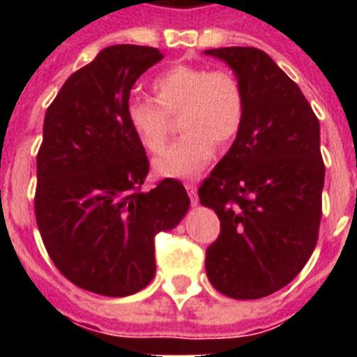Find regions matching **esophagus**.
I'll list each match as a JSON object with an SVG mask.
<instances>
[{
  "label": "esophagus",
  "mask_w": 357,
  "mask_h": 357,
  "mask_svg": "<svg viewBox=\"0 0 357 357\" xmlns=\"http://www.w3.org/2000/svg\"><path fill=\"white\" fill-rule=\"evenodd\" d=\"M185 189H187V192H189L192 206H196V204H198V192H196V185L195 183H185Z\"/></svg>",
  "instance_id": "34e87169"
}]
</instances>
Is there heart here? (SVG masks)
<instances>
[{"label":"heart","instance_id":"b5f03b06","mask_svg":"<svg viewBox=\"0 0 357 357\" xmlns=\"http://www.w3.org/2000/svg\"><path fill=\"white\" fill-rule=\"evenodd\" d=\"M153 98L131 96L126 116L133 135L150 153H161L170 137V116H178L183 139L168 148L153 168L159 176L187 178L215 155V142L228 146L244 120V91L228 70L178 64L151 83Z\"/></svg>","mask_w":357,"mask_h":357}]
</instances>
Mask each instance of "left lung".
<instances>
[{
  "label": "left lung",
  "instance_id": "8db88e82",
  "mask_svg": "<svg viewBox=\"0 0 357 357\" xmlns=\"http://www.w3.org/2000/svg\"><path fill=\"white\" fill-rule=\"evenodd\" d=\"M244 91L237 139L202 183V206L220 220L206 250L213 287L235 300L276 293L315 250L322 217L321 126L298 85L257 47L206 50Z\"/></svg>",
  "mask_w": 357,
  "mask_h": 357
}]
</instances>
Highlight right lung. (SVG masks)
<instances>
[{
    "label": "right lung",
    "mask_w": 357,
    "mask_h": 357,
    "mask_svg": "<svg viewBox=\"0 0 357 357\" xmlns=\"http://www.w3.org/2000/svg\"><path fill=\"white\" fill-rule=\"evenodd\" d=\"M161 59L157 47H105L70 75L44 116L36 226L61 274L103 296H129L151 282L153 238L190 206L178 179L140 190L150 162L126 105L135 81Z\"/></svg>",
    "instance_id": "obj_1"
}]
</instances>
